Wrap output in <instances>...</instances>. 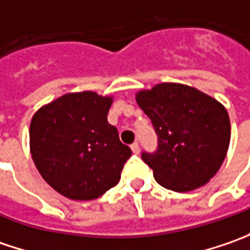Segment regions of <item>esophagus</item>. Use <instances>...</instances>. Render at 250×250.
I'll return each mask as SVG.
<instances>
[{"label":"esophagus","instance_id":"1","mask_svg":"<svg viewBox=\"0 0 250 250\" xmlns=\"http://www.w3.org/2000/svg\"><path fill=\"white\" fill-rule=\"evenodd\" d=\"M130 149H132V151H133L135 154H138V153H139V150H140L139 143H138V142H135V143H132V146H130Z\"/></svg>","mask_w":250,"mask_h":250}]
</instances>
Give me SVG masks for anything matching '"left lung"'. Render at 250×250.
I'll return each instance as SVG.
<instances>
[{
    "label": "left lung",
    "instance_id": "left-lung-1",
    "mask_svg": "<svg viewBox=\"0 0 250 250\" xmlns=\"http://www.w3.org/2000/svg\"><path fill=\"white\" fill-rule=\"evenodd\" d=\"M157 133L154 153H142L161 187L189 192L217 174L231 139L229 117L221 103L195 87L159 83L136 94Z\"/></svg>",
    "mask_w": 250,
    "mask_h": 250
}]
</instances>
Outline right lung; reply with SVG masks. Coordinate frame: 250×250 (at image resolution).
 Here are the masks:
<instances>
[{
	"label": "right lung",
	"instance_id": "1",
	"mask_svg": "<svg viewBox=\"0 0 250 250\" xmlns=\"http://www.w3.org/2000/svg\"><path fill=\"white\" fill-rule=\"evenodd\" d=\"M112 97L68 93L37 111L30 153L44 181L62 196L93 200L114 188L132 151L107 121Z\"/></svg>",
	"mask_w": 250,
	"mask_h": 250
}]
</instances>
